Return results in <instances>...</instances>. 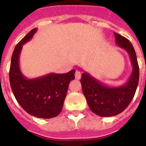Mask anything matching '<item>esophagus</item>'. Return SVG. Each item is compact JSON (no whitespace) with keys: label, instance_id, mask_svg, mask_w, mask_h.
<instances>
[{"label":"esophagus","instance_id":"34e87169","mask_svg":"<svg viewBox=\"0 0 146 146\" xmlns=\"http://www.w3.org/2000/svg\"><path fill=\"white\" fill-rule=\"evenodd\" d=\"M75 77H76V80H80V77H81V73L80 71H78V70H76V72H75Z\"/></svg>","mask_w":146,"mask_h":146}]
</instances>
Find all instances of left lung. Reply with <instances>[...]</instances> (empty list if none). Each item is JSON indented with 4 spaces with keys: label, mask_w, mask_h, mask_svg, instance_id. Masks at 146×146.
Listing matches in <instances>:
<instances>
[{
    "label": "left lung",
    "mask_w": 146,
    "mask_h": 146,
    "mask_svg": "<svg viewBox=\"0 0 146 146\" xmlns=\"http://www.w3.org/2000/svg\"><path fill=\"white\" fill-rule=\"evenodd\" d=\"M116 44L128 53L132 73L124 84L106 85L87 72L82 73L80 83L90 110L99 116H113L122 113L134 98L139 80V67L133 45L124 36L114 33Z\"/></svg>",
    "instance_id": "8db88e82"
}]
</instances>
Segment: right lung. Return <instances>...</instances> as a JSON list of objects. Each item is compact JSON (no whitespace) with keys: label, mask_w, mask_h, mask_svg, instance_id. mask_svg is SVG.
Segmentation results:
<instances>
[{"label":"right lung","mask_w":146,"mask_h":146,"mask_svg":"<svg viewBox=\"0 0 146 146\" xmlns=\"http://www.w3.org/2000/svg\"><path fill=\"white\" fill-rule=\"evenodd\" d=\"M37 29L27 33L15 46L11 56L9 80L16 100L27 113L33 116L49 119L62 111L70 81L75 79V70L67 73H48L28 79L21 72L19 56L23 45L33 38Z\"/></svg>","instance_id":"add662e5"}]
</instances>
